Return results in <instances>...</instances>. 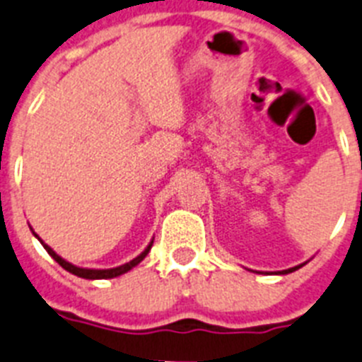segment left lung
<instances>
[{"label":"left lung","instance_id":"8db88e82","mask_svg":"<svg viewBox=\"0 0 362 362\" xmlns=\"http://www.w3.org/2000/svg\"><path fill=\"white\" fill-rule=\"evenodd\" d=\"M302 265H305V264H300V265H295V267H291V269H286V271H276V274H287V273H293V271H296V269H300Z\"/></svg>","mask_w":362,"mask_h":362}]
</instances>
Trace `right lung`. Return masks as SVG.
<instances>
[{"mask_svg": "<svg viewBox=\"0 0 362 362\" xmlns=\"http://www.w3.org/2000/svg\"><path fill=\"white\" fill-rule=\"evenodd\" d=\"M30 230H33V228H30ZM33 234L36 238H38L40 243H42V245H43V249H45V251H47L49 255L52 256V258H54V262H58V264H60L62 267H64V269H66V271H69L71 274H76V276L86 278V280H106V278H115V276H120V274L128 273L129 269H134L135 265H139V264H141V262L144 260V258H146V255H148V252H150V249H151V243H153V240H151V242L148 243L146 249H144V251L141 252V255H139L137 258H134V260H129L128 264H124V265H119V267H113V269H88V267H78V265H73V264H71V262L64 260L62 256H58L57 252L52 251V249L47 245V243H43L42 238H40L38 234L34 233V230H33Z\"/></svg>", "mask_w": 362, "mask_h": 362, "instance_id": "obj_1", "label": "right lung"}]
</instances>
